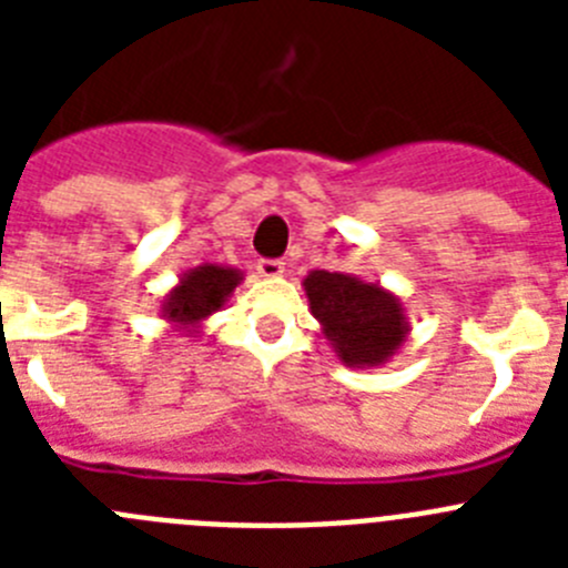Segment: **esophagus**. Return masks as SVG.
I'll use <instances>...</instances> for the list:
<instances>
[{"instance_id":"34e87169","label":"esophagus","mask_w":568,"mask_h":568,"mask_svg":"<svg viewBox=\"0 0 568 568\" xmlns=\"http://www.w3.org/2000/svg\"><path fill=\"white\" fill-rule=\"evenodd\" d=\"M258 275H261V278H281V275H284V261L261 258L258 261Z\"/></svg>"}]
</instances>
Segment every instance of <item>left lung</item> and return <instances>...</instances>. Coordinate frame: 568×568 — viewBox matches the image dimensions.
Segmentation results:
<instances>
[{"label":"left lung","mask_w":568,"mask_h":568,"mask_svg":"<svg viewBox=\"0 0 568 568\" xmlns=\"http://www.w3.org/2000/svg\"><path fill=\"white\" fill-rule=\"evenodd\" d=\"M301 284L321 335L344 366H384L409 338L404 301L393 290L329 270H313Z\"/></svg>","instance_id":"1"}]
</instances>
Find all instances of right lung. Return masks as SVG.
<instances>
[{
	"label": "right lung",
	"instance_id": "obj_1",
	"mask_svg": "<svg viewBox=\"0 0 568 568\" xmlns=\"http://www.w3.org/2000/svg\"><path fill=\"white\" fill-rule=\"evenodd\" d=\"M241 281H244V273L227 264H199L164 293L159 313L170 327L195 338L210 315L227 307L230 295Z\"/></svg>",
	"mask_w": 568,
	"mask_h": 568
}]
</instances>
